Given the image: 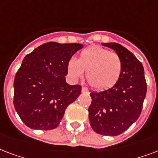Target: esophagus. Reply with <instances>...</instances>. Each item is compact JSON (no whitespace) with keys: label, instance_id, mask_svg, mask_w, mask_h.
Returning a JSON list of instances; mask_svg holds the SVG:
<instances>
[{"label":"esophagus","instance_id":"obj_1","mask_svg":"<svg viewBox=\"0 0 158 158\" xmlns=\"http://www.w3.org/2000/svg\"><path fill=\"white\" fill-rule=\"evenodd\" d=\"M81 91H82V93H89V90L86 87H85V86H82Z\"/></svg>","mask_w":158,"mask_h":158}]
</instances>
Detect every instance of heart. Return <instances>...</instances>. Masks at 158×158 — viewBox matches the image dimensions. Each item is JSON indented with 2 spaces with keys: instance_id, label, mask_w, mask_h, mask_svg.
I'll return each mask as SVG.
<instances>
[{
  "instance_id": "obj_1",
  "label": "heart",
  "mask_w": 158,
  "mask_h": 158,
  "mask_svg": "<svg viewBox=\"0 0 158 158\" xmlns=\"http://www.w3.org/2000/svg\"><path fill=\"white\" fill-rule=\"evenodd\" d=\"M68 76L77 80L85 73L88 84L96 90H106L118 82L123 71V62L118 53L98 45L85 48L78 59L71 58L67 65Z\"/></svg>"
}]
</instances>
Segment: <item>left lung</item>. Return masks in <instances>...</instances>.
<instances>
[{"label":"left lung","mask_w":158,"mask_h":158,"mask_svg":"<svg viewBox=\"0 0 158 158\" xmlns=\"http://www.w3.org/2000/svg\"><path fill=\"white\" fill-rule=\"evenodd\" d=\"M123 62L122 74L115 85L108 90L91 92L88 109L93 130L101 135L117 136L139 118L147 93V82L142 63L130 51L116 43H103Z\"/></svg>","instance_id":"8db88e82"}]
</instances>
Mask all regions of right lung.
Instances as JSON below:
<instances>
[{
  "label": "right lung",
  "mask_w": 158,
  "mask_h": 158,
  "mask_svg": "<svg viewBox=\"0 0 158 158\" xmlns=\"http://www.w3.org/2000/svg\"><path fill=\"white\" fill-rule=\"evenodd\" d=\"M82 45L48 42L24 57L14 80V106L29 128H57L81 86L66 82L68 60Z\"/></svg>",
  "instance_id": "right-lung-1"
}]
</instances>
